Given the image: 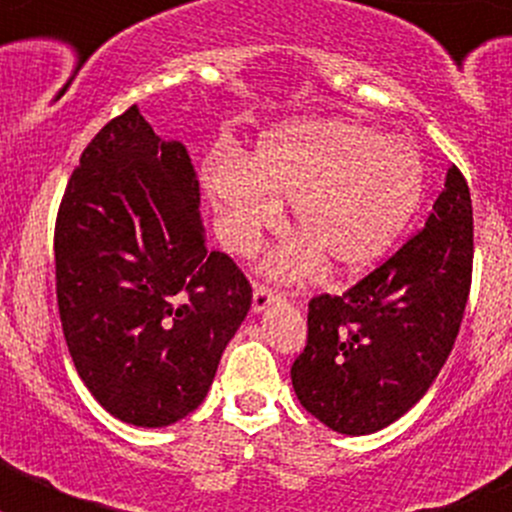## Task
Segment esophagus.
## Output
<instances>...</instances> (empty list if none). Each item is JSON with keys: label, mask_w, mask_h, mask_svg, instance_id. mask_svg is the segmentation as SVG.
Here are the masks:
<instances>
[{"label": "esophagus", "mask_w": 512, "mask_h": 512, "mask_svg": "<svg viewBox=\"0 0 512 512\" xmlns=\"http://www.w3.org/2000/svg\"><path fill=\"white\" fill-rule=\"evenodd\" d=\"M282 297V289H274L269 284H253V312H264L266 307L271 305L274 300Z\"/></svg>", "instance_id": "obj_1"}]
</instances>
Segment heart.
Segmentation results:
<instances>
[{
    "label": "heart",
    "instance_id": "b5f03b06",
    "mask_svg": "<svg viewBox=\"0 0 512 512\" xmlns=\"http://www.w3.org/2000/svg\"><path fill=\"white\" fill-rule=\"evenodd\" d=\"M230 251L251 253L295 200L302 233L269 259L277 277L302 279L323 264L361 271L395 246L423 197V161L408 140L346 117L289 122L264 135L248 161L220 151L202 166Z\"/></svg>",
    "mask_w": 512,
    "mask_h": 512
}]
</instances>
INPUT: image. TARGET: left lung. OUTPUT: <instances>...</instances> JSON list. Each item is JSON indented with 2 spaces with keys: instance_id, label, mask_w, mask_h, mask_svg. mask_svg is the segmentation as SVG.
Listing matches in <instances>:
<instances>
[{
  "instance_id": "8db88e82",
  "label": "left lung",
  "mask_w": 512,
  "mask_h": 512,
  "mask_svg": "<svg viewBox=\"0 0 512 512\" xmlns=\"http://www.w3.org/2000/svg\"><path fill=\"white\" fill-rule=\"evenodd\" d=\"M467 179L446 174L423 228L372 274L307 305L292 387L310 415L346 436L382 431L428 392L454 348L472 287Z\"/></svg>"
}]
</instances>
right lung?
<instances>
[{
  "instance_id": "add662e5",
  "label": "right lung",
  "mask_w": 512,
  "mask_h": 512,
  "mask_svg": "<svg viewBox=\"0 0 512 512\" xmlns=\"http://www.w3.org/2000/svg\"><path fill=\"white\" fill-rule=\"evenodd\" d=\"M53 251L63 338L94 400L140 428L192 413L251 284L207 248L187 148L158 138L135 104L107 122L63 192Z\"/></svg>"
}]
</instances>
